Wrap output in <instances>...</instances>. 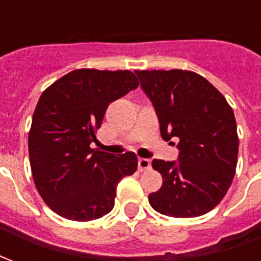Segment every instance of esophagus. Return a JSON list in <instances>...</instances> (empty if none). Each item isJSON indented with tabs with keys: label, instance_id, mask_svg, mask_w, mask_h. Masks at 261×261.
I'll return each mask as SVG.
<instances>
[{
	"label": "esophagus",
	"instance_id": "1",
	"mask_svg": "<svg viewBox=\"0 0 261 261\" xmlns=\"http://www.w3.org/2000/svg\"><path fill=\"white\" fill-rule=\"evenodd\" d=\"M138 165H139V171H147L151 168V163H150V160L147 159H139Z\"/></svg>",
	"mask_w": 261,
	"mask_h": 261
}]
</instances>
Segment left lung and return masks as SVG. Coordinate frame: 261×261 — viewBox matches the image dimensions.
<instances>
[{
	"label": "left lung",
	"mask_w": 261,
	"mask_h": 261,
	"mask_svg": "<svg viewBox=\"0 0 261 261\" xmlns=\"http://www.w3.org/2000/svg\"><path fill=\"white\" fill-rule=\"evenodd\" d=\"M136 75L153 102L163 139L179 140L178 163H151L163 185L149 195L150 204L164 216H203L222 200L235 176L239 139L231 106L191 70H136Z\"/></svg>",
	"instance_id": "8db88e82"
}]
</instances>
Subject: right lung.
Here are the masks:
<instances>
[{"instance_id":"add662e5","label":"right lung","mask_w":261,"mask_h":261,"mask_svg":"<svg viewBox=\"0 0 261 261\" xmlns=\"http://www.w3.org/2000/svg\"><path fill=\"white\" fill-rule=\"evenodd\" d=\"M138 86L130 70L76 69L40 96L29 132L30 167L41 199L58 216H106L118 182L138 170L132 151L114 155L90 147L110 102Z\"/></svg>"}]
</instances>
